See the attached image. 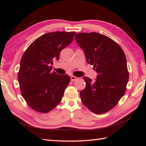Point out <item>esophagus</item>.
Wrapping results in <instances>:
<instances>
[{"label": "esophagus", "mask_w": 146, "mask_h": 146, "mask_svg": "<svg viewBox=\"0 0 146 146\" xmlns=\"http://www.w3.org/2000/svg\"><path fill=\"white\" fill-rule=\"evenodd\" d=\"M78 79V77H76V76H71V80L72 82H75L76 80H77Z\"/></svg>", "instance_id": "34e87169"}]
</instances>
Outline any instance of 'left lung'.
<instances>
[{
  "label": "left lung",
  "instance_id": "obj_1",
  "mask_svg": "<svg viewBox=\"0 0 146 146\" xmlns=\"http://www.w3.org/2000/svg\"><path fill=\"white\" fill-rule=\"evenodd\" d=\"M86 61L97 73L95 81L84 76L86 87L80 91L83 105L97 114L110 110L126 90L129 81L127 60L122 49L112 39L97 33L75 35Z\"/></svg>",
  "mask_w": 146,
  "mask_h": 146
}]
</instances>
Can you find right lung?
<instances>
[{
    "instance_id": "right-lung-1",
    "label": "right lung",
    "mask_w": 146,
    "mask_h": 146,
    "mask_svg": "<svg viewBox=\"0 0 146 146\" xmlns=\"http://www.w3.org/2000/svg\"><path fill=\"white\" fill-rule=\"evenodd\" d=\"M75 34L46 33L33 41L22 56L17 76L21 92L35 111L47 113L60 103L70 77L52 72L51 65L59 60L62 49L72 42Z\"/></svg>"
}]
</instances>
